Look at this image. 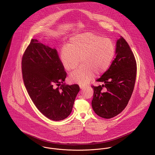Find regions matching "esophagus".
Wrapping results in <instances>:
<instances>
[{"label": "esophagus", "instance_id": "obj_1", "mask_svg": "<svg viewBox=\"0 0 155 155\" xmlns=\"http://www.w3.org/2000/svg\"><path fill=\"white\" fill-rule=\"evenodd\" d=\"M80 88L81 89H83L84 88H85V86L83 84H80Z\"/></svg>", "mask_w": 155, "mask_h": 155}]
</instances>
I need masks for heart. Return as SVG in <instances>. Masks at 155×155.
Instances as JSON below:
<instances>
[{
  "label": "heart",
  "mask_w": 155,
  "mask_h": 155,
  "mask_svg": "<svg viewBox=\"0 0 155 155\" xmlns=\"http://www.w3.org/2000/svg\"><path fill=\"white\" fill-rule=\"evenodd\" d=\"M116 47L113 41L91 32H85L71 37L68 45L60 52V60L66 70L71 71L80 63L82 65L70 75L76 83H87L95 74L107 71L114 58Z\"/></svg>",
  "instance_id": "1"
}]
</instances>
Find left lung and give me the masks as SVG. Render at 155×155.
Returning <instances> with one entry per match:
<instances>
[{
  "instance_id": "obj_1",
  "label": "left lung",
  "mask_w": 155,
  "mask_h": 155,
  "mask_svg": "<svg viewBox=\"0 0 155 155\" xmlns=\"http://www.w3.org/2000/svg\"><path fill=\"white\" fill-rule=\"evenodd\" d=\"M116 58L97 81L102 85H92L94 90L91 105L101 117L111 119L127 106L133 91L136 77V62L126 40L117 41Z\"/></svg>"
}]
</instances>
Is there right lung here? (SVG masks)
<instances>
[{"label":"right lung","instance_id":"add662e5","mask_svg":"<svg viewBox=\"0 0 155 155\" xmlns=\"http://www.w3.org/2000/svg\"><path fill=\"white\" fill-rule=\"evenodd\" d=\"M22 71L28 94L42 114L60 121L71 114L80 87L64 83L67 73L55 48L32 39L22 57Z\"/></svg>","mask_w":155,"mask_h":155}]
</instances>
